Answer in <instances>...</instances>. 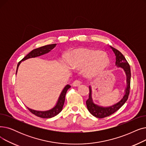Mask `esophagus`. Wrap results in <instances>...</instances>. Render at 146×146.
I'll list each match as a JSON object with an SVG mask.
<instances>
[{
    "label": "esophagus",
    "instance_id": "esophagus-1",
    "mask_svg": "<svg viewBox=\"0 0 146 146\" xmlns=\"http://www.w3.org/2000/svg\"><path fill=\"white\" fill-rule=\"evenodd\" d=\"M80 84H81V82L79 80H75L72 83V86L74 87H78L80 86Z\"/></svg>",
    "mask_w": 146,
    "mask_h": 146
}]
</instances>
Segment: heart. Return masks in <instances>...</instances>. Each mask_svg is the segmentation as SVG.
Returning <instances> with one entry per match:
<instances>
[{
    "instance_id": "b5f03b06",
    "label": "heart",
    "mask_w": 146,
    "mask_h": 146,
    "mask_svg": "<svg viewBox=\"0 0 146 146\" xmlns=\"http://www.w3.org/2000/svg\"><path fill=\"white\" fill-rule=\"evenodd\" d=\"M68 64L71 68L81 69L87 68L86 74L88 77H94L105 71L109 64L107 56L101 51L80 48L72 52L68 59Z\"/></svg>"
}]
</instances>
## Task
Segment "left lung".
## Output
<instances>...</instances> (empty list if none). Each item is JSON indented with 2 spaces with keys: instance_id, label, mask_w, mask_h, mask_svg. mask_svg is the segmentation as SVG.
<instances>
[{
  "instance_id": "obj_1",
  "label": "left lung",
  "mask_w": 146,
  "mask_h": 146,
  "mask_svg": "<svg viewBox=\"0 0 146 146\" xmlns=\"http://www.w3.org/2000/svg\"><path fill=\"white\" fill-rule=\"evenodd\" d=\"M113 52L116 56V63L115 65L117 67L122 68L127 76V87L125 90V94L123 98L120 101L117 102L114 105L108 107H103L96 105L94 103L92 99V87H89V98L86 101V105L87 109L90 113L94 116L98 117V118H103L109 116L114 113L117 110H119L125 103L128 98L130 90V82H131V69L128 62L126 60L123 55L114 47L110 46Z\"/></svg>"
}]
</instances>
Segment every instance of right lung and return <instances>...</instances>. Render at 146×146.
<instances>
[{
    "label": "right lung",
    "mask_w": 146,
    "mask_h": 146,
    "mask_svg": "<svg viewBox=\"0 0 146 146\" xmlns=\"http://www.w3.org/2000/svg\"><path fill=\"white\" fill-rule=\"evenodd\" d=\"M56 46V44H48V45H46L42 47H40L37 48H35V49L33 50L31 52H30L29 54L21 60L20 62H18V65H17V71H16V74L17 73V71L18 67L21 64V62L22 61L28 59L32 58H36L37 56H40L41 55L44 54L46 53H47L49 52L51 50H52L53 48ZM71 87V86L69 85H66L64 88L62 90L60 96L59 98L58 99V100L57 102L56 105H55L54 107H53L52 109L46 110V111H39V110H35L31 109H30L28 108L29 110L30 111V112L33 113L34 115H35L36 116L40 117H42V118H50V117H54L58 114H59L62 110V108H63L64 105V102H65V95L66 93L67 90Z\"/></svg>",
    "instance_id": "right-lung-1"
}]
</instances>
